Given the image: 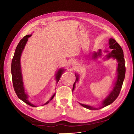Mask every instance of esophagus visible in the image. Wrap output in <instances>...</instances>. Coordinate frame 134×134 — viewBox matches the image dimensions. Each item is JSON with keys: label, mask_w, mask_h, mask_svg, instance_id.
Instances as JSON below:
<instances>
[{"label": "esophagus", "mask_w": 134, "mask_h": 134, "mask_svg": "<svg viewBox=\"0 0 134 134\" xmlns=\"http://www.w3.org/2000/svg\"><path fill=\"white\" fill-rule=\"evenodd\" d=\"M76 64L75 63H74V67H76Z\"/></svg>", "instance_id": "1"}]
</instances>
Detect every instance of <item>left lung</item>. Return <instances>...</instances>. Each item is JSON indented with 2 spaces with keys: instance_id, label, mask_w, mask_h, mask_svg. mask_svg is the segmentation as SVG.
Segmentation results:
<instances>
[{
  "instance_id": "1",
  "label": "left lung",
  "mask_w": 134,
  "mask_h": 134,
  "mask_svg": "<svg viewBox=\"0 0 134 134\" xmlns=\"http://www.w3.org/2000/svg\"><path fill=\"white\" fill-rule=\"evenodd\" d=\"M109 48L112 49V51L109 52L108 54L106 56V59H109L110 58H113L114 59H116L118 63V66H117V76L116 78V81L115 82L114 87H113L112 91L109 93L108 96L105 98L102 102L101 106L99 107V108H96L93 106H89V105L84 104L80 103L79 104L83 107L86 108L87 109H91V110H96L102 108L107 106H108L112 103H113L116 100V99L118 97L121 88L122 86V84L124 82V80L125 79L126 68L125 65V59L124 56V52L122 48L120 46V44L117 43L116 40L110 38L109 40ZM105 52H108V51H106ZM102 55L101 54V50L99 49L98 52H94L93 54L92 58L93 59H97V58L100 57ZM76 80L73 84V87H72V91H74L75 87V83L78 82L79 80V75L75 74Z\"/></svg>"
}]
</instances>
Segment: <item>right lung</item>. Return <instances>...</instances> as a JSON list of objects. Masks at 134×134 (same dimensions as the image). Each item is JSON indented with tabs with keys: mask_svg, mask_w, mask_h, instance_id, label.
<instances>
[{
	"mask_svg": "<svg viewBox=\"0 0 134 134\" xmlns=\"http://www.w3.org/2000/svg\"><path fill=\"white\" fill-rule=\"evenodd\" d=\"M31 35H27L25 36V37L19 41V43L18 44V45L17 47H16V49L15 50L13 58L12 61L11 72L14 90L18 98L20 99H21L22 101H23V102L26 103V104L30 105V106L32 107H36V106H35V105H34L30 102L29 100H28V97L27 93H25V88H24V85L23 82L21 62H20L22 51L24 49V48L25 47L27 42L28 41V38L31 37ZM64 71V69H60L58 71L57 74H56V83H58L59 82L61 75H62ZM55 95V93H54V94L52 95L49 100H48L47 102H46V103L43 104L42 106L48 103V102L54 98Z\"/></svg>",
	"mask_w": 134,
	"mask_h": 134,
	"instance_id": "obj_1",
	"label": "right lung"
}]
</instances>
